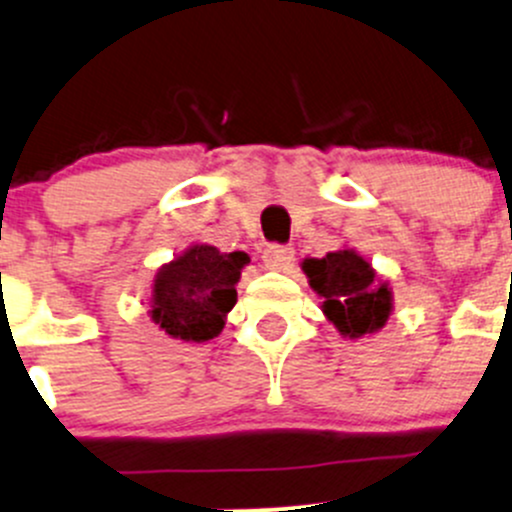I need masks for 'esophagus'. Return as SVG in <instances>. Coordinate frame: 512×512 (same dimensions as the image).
<instances>
[{"label":"esophagus","instance_id":"34e87169","mask_svg":"<svg viewBox=\"0 0 512 512\" xmlns=\"http://www.w3.org/2000/svg\"><path fill=\"white\" fill-rule=\"evenodd\" d=\"M263 261H266V266L271 268V271H288L295 261V251L291 246L273 244L263 251Z\"/></svg>","mask_w":512,"mask_h":512}]
</instances>
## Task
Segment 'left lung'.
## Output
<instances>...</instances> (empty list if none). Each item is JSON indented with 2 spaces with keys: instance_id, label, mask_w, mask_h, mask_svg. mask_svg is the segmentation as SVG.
I'll use <instances>...</instances> for the list:
<instances>
[{
  "instance_id": "obj_1",
  "label": "left lung",
  "mask_w": 512,
  "mask_h": 512,
  "mask_svg": "<svg viewBox=\"0 0 512 512\" xmlns=\"http://www.w3.org/2000/svg\"><path fill=\"white\" fill-rule=\"evenodd\" d=\"M300 268L308 276L310 288L323 298L320 308L325 318L342 337L357 340L387 325L394 308L392 288L355 249L305 258Z\"/></svg>"
}]
</instances>
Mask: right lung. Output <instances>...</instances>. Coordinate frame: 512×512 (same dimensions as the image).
<instances>
[{"instance_id": "add662e5", "label": "right lung", "mask_w": 512, "mask_h": 512, "mask_svg": "<svg viewBox=\"0 0 512 512\" xmlns=\"http://www.w3.org/2000/svg\"><path fill=\"white\" fill-rule=\"evenodd\" d=\"M246 263L244 251L221 254L217 246H189L155 273L152 323L175 340H214L224 330L226 313L236 305V283Z\"/></svg>"}]
</instances>
